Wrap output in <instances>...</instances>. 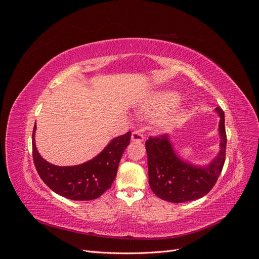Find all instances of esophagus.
Here are the masks:
<instances>
[{"mask_svg":"<svg viewBox=\"0 0 259 259\" xmlns=\"http://www.w3.org/2000/svg\"><path fill=\"white\" fill-rule=\"evenodd\" d=\"M144 140V135L140 134L139 132H134L132 134V142L134 143H142Z\"/></svg>","mask_w":259,"mask_h":259,"instance_id":"esophagus-1","label":"esophagus"}]
</instances>
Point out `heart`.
Instances as JSON below:
<instances>
[{
  "instance_id": "1",
  "label": "heart",
  "mask_w": 259,
  "mask_h": 259,
  "mask_svg": "<svg viewBox=\"0 0 259 259\" xmlns=\"http://www.w3.org/2000/svg\"><path fill=\"white\" fill-rule=\"evenodd\" d=\"M180 100L179 93L176 91H158L153 92L143 100L139 106V111L144 115L158 116L173 109ZM171 116H164L161 120L162 126H167Z\"/></svg>"
}]
</instances>
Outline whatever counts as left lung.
Returning <instances> with one entry per match:
<instances>
[{
    "label": "left lung",
    "mask_w": 259,
    "mask_h": 259,
    "mask_svg": "<svg viewBox=\"0 0 259 259\" xmlns=\"http://www.w3.org/2000/svg\"><path fill=\"white\" fill-rule=\"evenodd\" d=\"M215 111L221 119L219 151L206 164H194L182 158L168 135L147 140L149 186L156 197L171 203H183L204 197L214 187L224 166L227 144L224 111L221 108Z\"/></svg>",
    "instance_id": "1"
}]
</instances>
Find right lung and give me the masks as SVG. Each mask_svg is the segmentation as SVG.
<instances>
[{
  "mask_svg": "<svg viewBox=\"0 0 259 259\" xmlns=\"http://www.w3.org/2000/svg\"><path fill=\"white\" fill-rule=\"evenodd\" d=\"M32 134V155L41 179L57 194L74 201L99 198L111 187L125 149L130 145L131 132L110 140L95 158L72 166H58L44 160L35 146Z\"/></svg>",
  "mask_w": 259,
  "mask_h": 259,
  "instance_id": "1",
  "label": "right lung"
}]
</instances>
